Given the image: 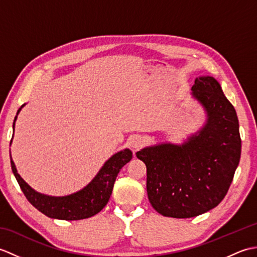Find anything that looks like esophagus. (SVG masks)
<instances>
[{
    "label": "esophagus",
    "instance_id": "1",
    "mask_svg": "<svg viewBox=\"0 0 257 257\" xmlns=\"http://www.w3.org/2000/svg\"><path fill=\"white\" fill-rule=\"evenodd\" d=\"M128 144H129L130 147H132L133 149L137 150V149L141 148V147L145 145V139L141 137V136H139V135H135V136H133L132 138H129Z\"/></svg>",
    "mask_w": 257,
    "mask_h": 257
}]
</instances>
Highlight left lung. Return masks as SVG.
I'll return each mask as SVG.
<instances>
[{
    "instance_id": "left-lung-1",
    "label": "left lung",
    "mask_w": 257,
    "mask_h": 257,
    "mask_svg": "<svg viewBox=\"0 0 257 257\" xmlns=\"http://www.w3.org/2000/svg\"><path fill=\"white\" fill-rule=\"evenodd\" d=\"M193 96L204 106L207 122L182 146L165 144L138 151L147 167V192L160 214L187 219L219 205L241 158L235 109L213 77H200Z\"/></svg>"
}]
</instances>
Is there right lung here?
<instances>
[{
	"instance_id": "add662e5",
	"label": "right lung",
	"mask_w": 257,
	"mask_h": 257,
	"mask_svg": "<svg viewBox=\"0 0 257 257\" xmlns=\"http://www.w3.org/2000/svg\"><path fill=\"white\" fill-rule=\"evenodd\" d=\"M21 108L19 109L18 113L20 112ZM14 124L15 123L13 122V128ZM132 158L133 154L129 149L113 155L85 189L77 193L62 196V198L47 196L35 192L20 177V174L16 171L14 162L12 161V158H11V167H12V171L16 180H18L22 192L24 193L25 198L29 200L33 206L36 207L43 214L52 217V219L75 221L87 219V217L95 215L106 206L111 195L113 184L120 169L132 160Z\"/></svg>"
}]
</instances>
